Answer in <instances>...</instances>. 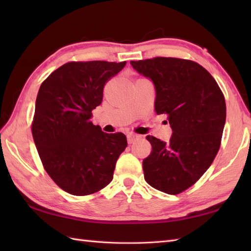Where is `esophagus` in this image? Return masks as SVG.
Segmentation results:
<instances>
[{"label": "esophagus", "mask_w": 251, "mask_h": 251, "mask_svg": "<svg viewBox=\"0 0 251 251\" xmlns=\"http://www.w3.org/2000/svg\"><path fill=\"white\" fill-rule=\"evenodd\" d=\"M138 138H139V136L132 134V132H129V134H127V141H128L129 145H131V143H134V141H136Z\"/></svg>", "instance_id": "obj_1"}]
</instances>
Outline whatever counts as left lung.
<instances>
[{
	"label": "left lung",
	"mask_w": 251,
	"mask_h": 251,
	"mask_svg": "<svg viewBox=\"0 0 251 251\" xmlns=\"http://www.w3.org/2000/svg\"><path fill=\"white\" fill-rule=\"evenodd\" d=\"M155 87V112L167 114L169 142L147 136L152 151L143 159L147 182L176 195L189 189L214 162L220 149L226 106L219 85L205 68L188 59L155 57L130 61Z\"/></svg>",
	"instance_id": "8db88e82"
}]
</instances>
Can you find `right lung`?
Returning <instances> with one entry per match:
<instances>
[{"label":"right lung","mask_w":251,"mask_h":251,"mask_svg":"<svg viewBox=\"0 0 251 251\" xmlns=\"http://www.w3.org/2000/svg\"><path fill=\"white\" fill-rule=\"evenodd\" d=\"M125 65L67 62L41 85L32 136L46 173L67 193L94 194L113 179L117 158L127 147L126 136L103 132L90 117L102 101L105 83Z\"/></svg>","instance_id":"obj_1"}]
</instances>
